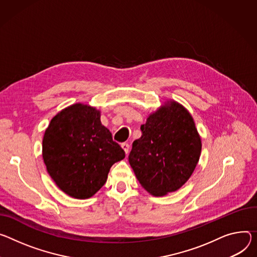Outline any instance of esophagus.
<instances>
[{
	"label": "esophagus",
	"mask_w": 257,
	"mask_h": 257,
	"mask_svg": "<svg viewBox=\"0 0 257 257\" xmlns=\"http://www.w3.org/2000/svg\"><path fill=\"white\" fill-rule=\"evenodd\" d=\"M121 147H122V149L124 150V152H125V154L127 155L128 153H129V148H130V146L128 145V144H126V143H124V144H122L121 145Z\"/></svg>",
	"instance_id": "esophagus-1"
}]
</instances>
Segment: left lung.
<instances>
[{
    "instance_id": "left-lung-1",
    "label": "left lung",
    "mask_w": 257,
    "mask_h": 257,
    "mask_svg": "<svg viewBox=\"0 0 257 257\" xmlns=\"http://www.w3.org/2000/svg\"><path fill=\"white\" fill-rule=\"evenodd\" d=\"M142 137L133 142L129 163L136 178L152 196L179 190L192 176L202 142L190 111L167 100L149 114Z\"/></svg>"
}]
</instances>
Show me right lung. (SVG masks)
<instances>
[{
  "label": "right lung",
  "instance_id": "1",
  "mask_svg": "<svg viewBox=\"0 0 257 257\" xmlns=\"http://www.w3.org/2000/svg\"><path fill=\"white\" fill-rule=\"evenodd\" d=\"M43 160L58 188L75 199H88L105 183L110 167L125 158L100 122V110L75 103L57 112L45 131Z\"/></svg>",
  "mask_w": 257,
  "mask_h": 257
}]
</instances>
